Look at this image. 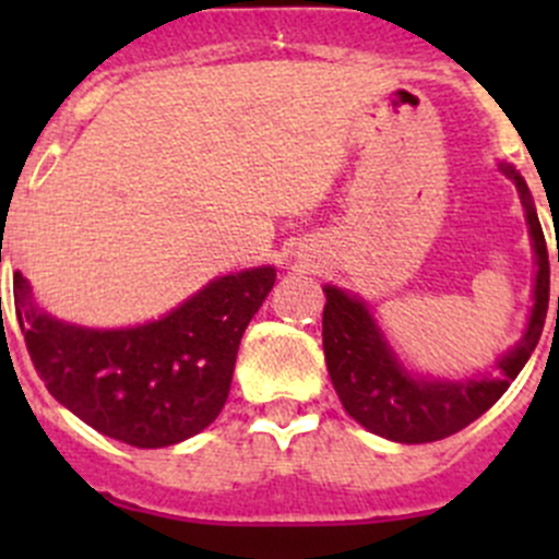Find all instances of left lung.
Instances as JSON below:
<instances>
[{
	"instance_id": "obj_1",
	"label": "left lung",
	"mask_w": 559,
	"mask_h": 559,
	"mask_svg": "<svg viewBox=\"0 0 559 559\" xmlns=\"http://www.w3.org/2000/svg\"><path fill=\"white\" fill-rule=\"evenodd\" d=\"M500 170L514 178L516 189H520L522 205L527 211L530 235H533L535 262H538L533 316H530L527 332H524L520 346L511 348L498 362L503 379L427 381L419 376L414 379L394 359L392 348L381 337L365 302L354 300L335 286L324 289L326 306L321 316V337H324V357L332 386L348 416H354L376 436L397 443H430L454 436L462 427L487 414L503 397L533 348L538 346L546 308H549V251H546L544 229H540L538 213H535L522 175L511 165H500Z\"/></svg>"
}]
</instances>
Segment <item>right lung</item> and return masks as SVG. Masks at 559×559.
<instances>
[{"label":"right lung","mask_w":559,"mask_h":559,"mask_svg":"<svg viewBox=\"0 0 559 559\" xmlns=\"http://www.w3.org/2000/svg\"><path fill=\"white\" fill-rule=\"evenodd\" d=\"M273 284V267L224 275L165 319L132 330H83L50 319L37 311L21 273L13 275V300L48 392L103 436L162 449L222 414L240 337Z\"/></svg>","instance_id":"right-lung-1"}]
</instances>
